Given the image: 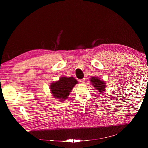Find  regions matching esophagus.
Returning a JSON list of instances; mask_svg holds the SVG:
<instances>
[{
  "mask_svg": "<svg viewBox=\"0 0 148 148\" xmlns=\"http://www.w3.org/2000/svg\"><path fill=\"white\" fill-rule=\"evenodd\" d=\"M80 83H81L84 84L85 83V78H83V79L80 80Z\"/></svg>",
  "mask_w": 148,
  "mask_h": 148,
  "instance_id": "esophagus-1",
  "label": "esophagus"
}]
</instances>
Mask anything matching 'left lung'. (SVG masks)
Instances as JSON below:
<instances>
[{"instance_id": "8db88e82", "label": "left lung", "mask_w": 148, "mask_h": 148, "mask_svg": "<svg viewBox=\"0 0 148 148\" xmlns=\"http://www.w3.org/2000/svg\"><path fill=\"white\" fill-rule=\"evenodd\" d=\"M90 82L92 85L95 87V89L97 90L100 93L102 94L106 90V83L104 81L101 80L99 77H91Z\"/></svg>"}]
</instances>
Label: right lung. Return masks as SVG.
Here are the masks:
<instances>
[{
    "label": "right lung",
    "mask_w": 148,
    "mask_h": 148,
    "mask_svg": "<svg viewBox=\"0 0 148 148\" xmlns=\"http://www.w3.org/2000/svg\"><path fill=\"white\" fill-rule=\"evenodd\" d=\"M78 83V82L73 77H62L56 82L52 83L50 89L53 96L60 101L68 99L72 88Z\"/></svg>",
    "instance_id": "add662e5"
}]
</instances>
